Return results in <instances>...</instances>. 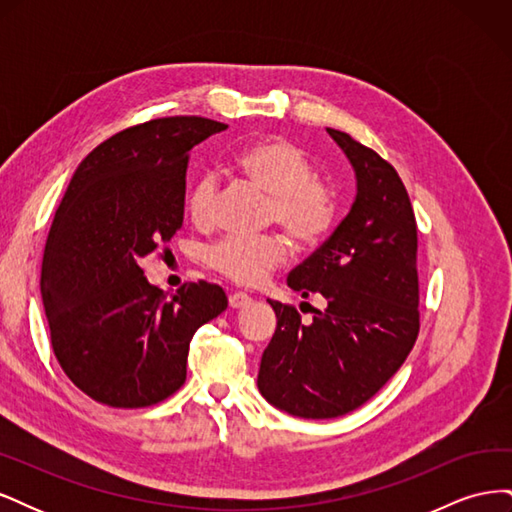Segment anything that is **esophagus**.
<instances>
[{
	"label": "esophagus",
	"instance_id": "esophagus-1",
	"mask_svg": "<svg viewBox=\"0 0 512 512\" xmlns=\"http://www.w3.org/2000/svg\"><path fill=\"white\" fill-rule=\"evenodd\" d=\"M250 301H252V297H247L245 292H232L230 297H228V305H230L232 309H239V307L250 305Z\"/></svg>",
	"mask_w": 512,
	"mask_h": 512
}]
</instances>
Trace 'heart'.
Instances as JSON below:
<instances>
[{"instance_id": "obj_1", "label": "heart", "mask_w": 512, "mask_h": 512, "mask_svg": "<svg viewBox=\"0 0 512 512\" xmlns=\"http://www.w3.org/2000/svg\"><path fill=\"white\" fill-rule=\"evenodd\" d=\"M235 168L271 196L269 218L288 230L301 245H316L329 235L335 222V196L314 181V166L294 143L286 138H262L243 147L235 156ZM215 198V183L198 179L188 198L190 218L196 224H209ZM288 243L280 235L228 237L215 243L209 265L243 286H258L269 273L284 265Z\"/></svg>"}]
</instances>
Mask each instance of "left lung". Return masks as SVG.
<instances>
[{"instance_id": "left-lung-1", "label": "left lung", "mask_w": 512, "mask_h": 512, "mask_svg": "<svg viewBox=\"0 0 512 512\" xmlns=\"http://www.w3.org/2000/svg\"><path fill=\"white\" fill-rule=\"evenodd\" d=\"M327 132L354 170V200L286 280L303 299L320 294L327 307L301 322L297 309L269 299L277 329L258 369L260 395L301 418L363 406L404 365L418 335L416 220L404 183L376 151Z\"/></svg>"}]
</instances>
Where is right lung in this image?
Listing matches in <instances>:
<instances>
[{
    "instance_id": "add662e5",
    "label": "right lung",
    "mask_w": 512,
    "mask_h": 512,
    "mask_svg": "<svg viewBox=\"0 0 512 512\" xmlns=\"http://www.w3.org/2000/svg\"><path fill=\"white\" fill-rule=\"evenodd\" d=\"M228 126L166 117L98 145L74 170L42 258V303L66 376L113 408H145L185 382L194 333L220 316V286L183 284L166 301L141 258L183 224L190 151Z\"/></svg>"
}]
</instances>
